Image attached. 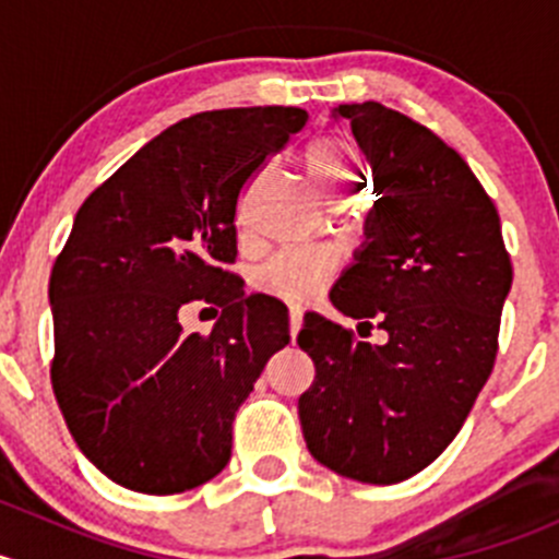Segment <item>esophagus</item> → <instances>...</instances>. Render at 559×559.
<instances>
[{
    "mask_svg": "<svg viewBox=\"0 0 559 559\" xmlns=\"http://www.w3.org/2000/svg\"><path fill=\"white\" fill-rule=\"evenodd\" d=\"M300 326H302V311L297 306H292L289 308V335H292V341H295V337H297Z\"/></svg>",
    "mask_w": 559,
    "mask_h": 559,
    "instance_id": "1",
    "label": "esophagus"
}]
</instances>
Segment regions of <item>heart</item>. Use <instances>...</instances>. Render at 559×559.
Returning a JSON list of instances; mask_svg holds the SVG:
<instances>
[{"instance_id":"heart-1","label":"heart","mask_w":559,"mask_h":559,"mask_svg":"<svg viewBox=\"0 0 559 559\" xmlns=\"http://www.w3.org/2000/svg\"><path fill=\"white\" fill-rule=\"evenodd\" d=\"M306 170L326 202L346 200L359 180L357 151L335 134H321L308 143ZM335 259L321 248H292L278 253L259 273V284L284 300H308L321 281L332 273Z\"/></svg>"}]
</instances>
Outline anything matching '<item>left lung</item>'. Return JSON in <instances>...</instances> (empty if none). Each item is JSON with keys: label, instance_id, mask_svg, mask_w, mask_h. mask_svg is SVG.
Segmentation results:
<instances>
[{"label": "left lung", "instance_id": "obj_1", "mask_svg": "<svg viewBox=\"0 0 559 559\" xmlns=\"http://www.w3.org/2000/svg\"><path fill=\"white\" fill-rule=\"evenodd\" d=\"M373 167V202L357 262L330 300L379 319L389 341L308 313L297 343L316 365L300 394L308 452L365 484L425 471L465 425L498 357L514 267L495 202L436 132L381 103L341 105Z\"/></svg>", "mask_w": 559, "mask_h": 559}]
</instances>
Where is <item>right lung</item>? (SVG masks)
Masks as SVG:
<instances>
[{"label": "right lung", "instance_id": "add662e5", "mask_svg": "<svg viewBox=\"0 0 559 559\" xmlns=\"http://www.w3.org/2000/svg\"><path fill=\"white\" fill-rule=\"evenodd\" d=\"M308 121L300 107H227L173 123L86 197L50 273V384L81 452L145 495L205 484L233 454L235 411L289 343L286 306L248 295L246 186ZM223 308L207 336L177 313Z\"/></svg>", "mask_w": 559, "mask_h": 559}]
</instances>
